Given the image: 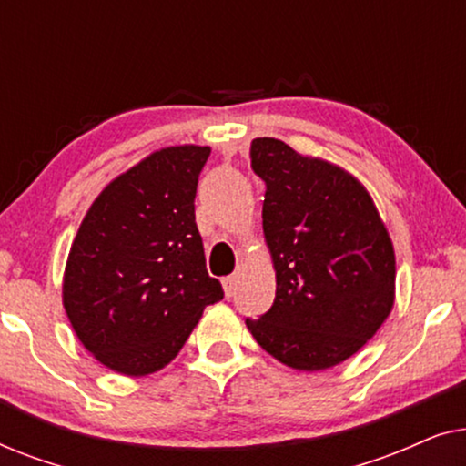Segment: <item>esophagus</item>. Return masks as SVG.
Listing matches in <instances>:
<instances>
[{
    "mask_svg": "<svg viewBox=\"0 0 466 466\" xmlns=\"http://www.w3.org/2000/svg\"><path fill=\"white\" fill-rule=\"evenodd\" d=\"M238 282H239L238 273H233V276H227L225 279H222V284H225L227 297H233L235 295V290H238Z\"/></svg>",
    "mask_w": 466,
    "mask_h": 466,
    "instance_id": "1",
    "label": "esophagus"
}]
</instances>
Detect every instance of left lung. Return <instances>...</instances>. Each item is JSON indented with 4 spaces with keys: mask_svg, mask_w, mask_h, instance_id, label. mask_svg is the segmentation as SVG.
I'll return each mask as SVG.
<instances>
[{
    "mask_svg": "<svg viewBox=\"0 0 466 466\" xmlns=\"http://www.w3.org/2000/svg\"><path fill=\"white\" fill-rule=\"evenodd\" d=\"M265 182L263 233L276 299L246 327L267 354L299 371H322L359 352L394 305L392 239L367 188L339 165L252 139Z\"/></svg>",
    "mask_w": 466,
    "mask_h": 466,
    "instance_id": "1",
    "label": "left lung"
}]
</instances>
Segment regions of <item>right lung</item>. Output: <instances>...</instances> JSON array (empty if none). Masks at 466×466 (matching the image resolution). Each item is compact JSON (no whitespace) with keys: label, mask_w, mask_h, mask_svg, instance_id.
I'll return each mask as SVG.
<instances>
[{"label":"right lung","mask_w":466,"mask_h":466,"mask_svg":"<svg viewBox=\"0 0 466 466\" xmlns=\"http://www.w3.org/2000/svg\"><path fill=\"white\" fill-rule=\"evenodd\" d=\"M209 146H167L114 177L91 203L63 273V308L82 346L112 371L169 365L208 305L225 297L195 222Z\"/></svg>","instance_id":"obj_1"}]
</instances>
